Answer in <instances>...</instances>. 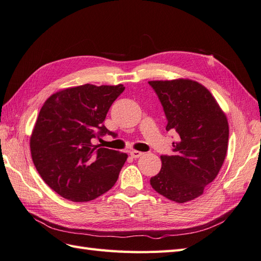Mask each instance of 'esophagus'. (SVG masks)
<instances>
[{
    "label": "esophagus",
    "mask_w": 261,
    "mask_h": 261,
    "mask_svg": "<svg viewBox=\"0 0 261 261\" xmlns=\"http://www.w3.org/2000/svg\"><path fill=\"white\" fill-rule=\"evenodd\" d=\"M144 153H142V152H140V150H130V156L133 159H138V158H141V156L143 155Z\"/></svg>",
    "instance_id": "obj_1"
}]
</instances>
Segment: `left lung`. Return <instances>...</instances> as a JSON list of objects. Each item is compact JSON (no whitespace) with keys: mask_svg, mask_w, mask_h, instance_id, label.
I'll return each instance as SVG.
<instances>
[{"mask_svg":"<svg viewBox=\"0 0 261 261\" xmlns=\"http://www.w3.org/2000/svg\"><path fill=\"white\" fill-rule=\"evenodd\" d=\"M163 106L166 130L176 132L173 155H162V169L150 178L166 199L184 203L203 194L217 177L228 149L227 116L204 86L190 79L148 82Z\"/></svg>","mask_w":261,"mask_h":261,"instance_id":"1","label":"left lung"}]
</instances>
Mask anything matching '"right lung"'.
<instances>
[{"label": "right lung", "instance_id": "obj_1", "mask_svg": "<svg viewBox=\"0 0 261 261\" xmlns=\"http://www.w3.org/2000/svg\"><path fill=\"white\" fill-rule=\"evenodd\" d=\"M123 85L86 84L51 95L39 113L30 138L33 164L40 176L62 198L87 202L116 183L126 153L94 145L108 130L103 120Z\"/></svg>", "mask_w": 261, "mask_h": 261}]
</instances>
